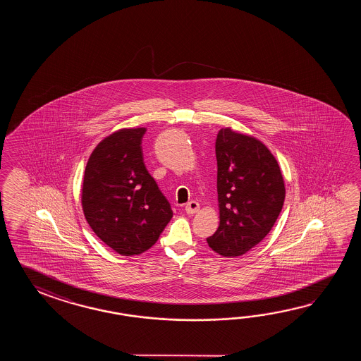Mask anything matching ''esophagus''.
<instances>
[{
	"label": "esophagus",
	"mask_w": 361,
	"mask_h": 361,
	"mask_svg": "<svg viewBox=\"0 0 361 361\" xmlns=\"http://www.w3.org/2000/svg\"><path fill=\"white\" fill-rule=\"evenodd\" d=\"M200 205L197 201H190V202H187L185 204V207H184V210H185V213L187 214H195V213H197L199 212Z\"/></svg>",
	"instance_id": "obj_1"
}]
</instances>
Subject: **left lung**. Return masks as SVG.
<instances>
[{
    "mask_svg": "<svg viewBox=\"0 0 361 361\" xmlns=\"http://www.w3.org/2000/svg\"><path fill=\"white\" fill-rule=\"evenodd\" d=\"M215 156L219 227L207 241L215 253L238 257L274 227L284 205V179L261 140L230 128L218 133Z\"/></svg>",
    "mask_w": 361,
    "mask_h": 361,
    "instance_id": "left-lung-1",
    "label": "left lung"
}]
</instances>
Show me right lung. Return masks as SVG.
I'll return each instance as SVG.
<instances>
[{
    "label": "right lung",
    "instance_id": "1",
    "mask_svg": "<svg viewBox=\"0 0 361 361\" xmlns=\"http://www.w3.org/2000/svg\"><path fill=\"white\" fill-rule=\"evenodd\" d=\"M146 128L103 139L86 164L81 202L95 235L121 255L148 250L173 216L169 201L148 173L142 151Z\"/></svg>",
    "mask_w": 361,
    "mask_h": 361
}]
</instances>
